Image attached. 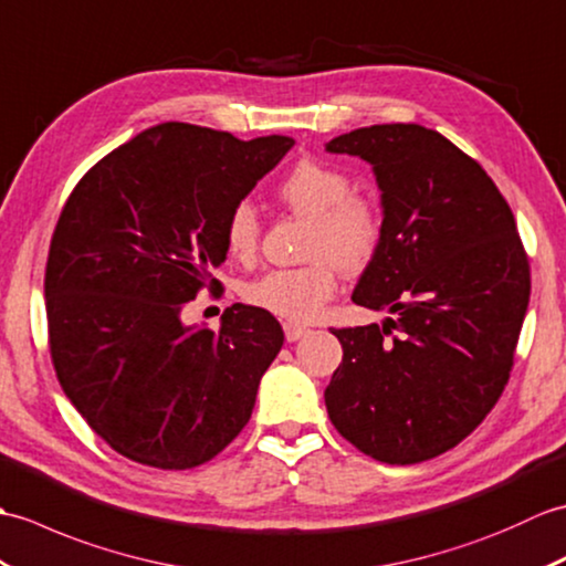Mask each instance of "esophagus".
Listing matches in <instances>:
<instances>
[{
    "label": "esophagus",
    "instance_id": "obj_1",
    "mask_svg": "<svg viewBox=\"0 0 566 566\" xmlns=\"http://www.w3.org/2000/svg\"><path fill=\"white\" fill-rule=\"evenodd\" d=\"M283 332H285V338L287 342H297V338H303L310 329L303 324H295V322H285L283 324Z\"/></svg>",
    "mask_w": 566,
    "mask_h": 566
}]
</instances>
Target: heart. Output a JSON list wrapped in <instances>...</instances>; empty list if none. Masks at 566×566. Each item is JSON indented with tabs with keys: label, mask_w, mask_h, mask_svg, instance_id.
I'll return each mask as SVG.
<instances>
[{
	"label": "heart",
	"mask_w": 566,
	"mask_h": 566,
	"mask_svg": "<svg viewBox=\"0 0 566 566\" xmlns=\"http://www.w3.org/2000/svg\"><path fill=\"white\" fill-rule=\"evenodd\" d=\"M279 198L295 216L312 222L307 237L310 266L275 269L244 287L249 305L291 322L315 319L336 293V269L360 271L380 244L382 216L370 198L354 193L344 169L303 159L279 184ZM259 218L247 200L224 222V247L237 261L254 259Z\"/></svg>",
	"instance_id": "1"
}]
</instances>
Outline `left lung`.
<instances>
[{
  "label": "left lung",
  "mask_w": 566,
  "mask_h": 566,
  "mask_svg": "<svg viewBox=\"0 0 566 566\" xmlns=\"http://www.w3.org/2000/svg\"><path fill=\"white\" fill-rule=\"evenodd\" d=\"M324 149L373 167L382 234L350 300L387 312L382 324L332 329L344 358L326 411L375 460H431L468 438L509 382L531 297L516 220L486 171L421 125H370Z\"/></svg>",
  "instance_id": "obj_1"
}]
</instances>
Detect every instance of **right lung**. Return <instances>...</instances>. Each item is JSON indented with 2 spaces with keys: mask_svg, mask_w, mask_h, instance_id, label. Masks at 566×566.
Wrapping results in <instances>:
<instances>
[{
  "mask_svg": "<svg viewBox=\"0 0 566 566\" xmlns=\"http://www.w3.org/2000/svg\"><path fill=\"white\" fill-rule=\"evenodd\" d=\"M293 145L167 120L94 165L62 208L45 266L50 354L72 407L116 453L188 470L247 426L281 324L242 303L218 332L181 315L216 285L232 208Z\"/></svg>",
  "mask_w": 566,
  "mask_h": 566,
  "instance_id": "obj_1",
  "label": "right lung"
}]
</instances>
